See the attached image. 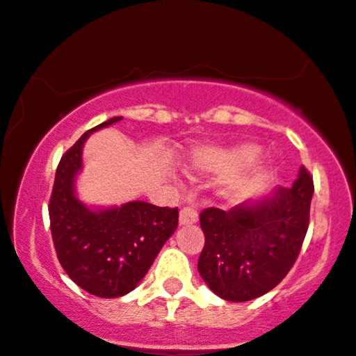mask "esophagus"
Masks as SVG:
<instances>
[{"label": "esophagus", "mask_w": 356, "mask_h": 356, "mask_svg": "<svg viewBox=\"0 0 356 356\" xmlns=\"http://www.w3.org/2000/svg\"><path fill=\"white\" fill-rule=\"evenodd\" d=\"M196 220H197V212L195 207H191V206L181 207V211H179V224L191 225V224H195Z\"/></svg>", "instance_id": "obj_1"}]
</instances>
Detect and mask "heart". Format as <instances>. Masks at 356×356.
Returning a JSON list of instances; mask_svg holds the SVG:
<instances>
[{"mask_svg": "<svg viewBox=\"0 0 356 356\" xmlns=\"http://www.w3.org/2000/svg\"><path fill=\"white\" fill-rule=\"evenodd\" d=\"M258 154L260 149L253 144H242L229 149L204 147L193 154L191 165L200 172L232 177L227 183V195L232 200H243L255 191L268 170L265 161H255Z\"/></svg>", "mask_w": 356, "mask_h": 356, "instance_id": "1", "label": "heart"}]
</instances>
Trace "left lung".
I'll return each instance as SVG.
<instances>
[{
    "instance_id": "1",
    "label": "left lung",
    "mask_w": 356,
    "mask_h": 356,
    "mask_svg": "<svg viewBox=\"0 0 356 356\" xmlns=\"http://www.w3.org/2000/svg\"><path fill=\"white\" fill-rule=\"evenodd\" d=\"M312 195V177L301 167L291 188L278 186L229 211H202L206 242L197 271L212 293L245 302L278 286L301 252Z\"/></svg>"
}]
</instances>
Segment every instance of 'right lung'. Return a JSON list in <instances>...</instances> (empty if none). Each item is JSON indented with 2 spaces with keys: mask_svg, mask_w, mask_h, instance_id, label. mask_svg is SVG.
Returning <instances> with one entry per match:
<instances>
[{
  "mask_svg": "<svg viewBox=\"0 0 356 356\" xmlns=\"http://www.w3.org/2000/svg\"><path fill=\"white\" fill-rule=\"evenodd\" d=\"M111 118L86 131L60 160L49 216L57 258L81 289L98 298H121L140 283L163 243L178 227V207L131 201L119 207L90 209L76 197L86 138L121 121Z\"/></svg>",
  "mask_w": 356,
  "mask_h": 356,
  "instance_id": "1",
  "label": "right lung"
}]
</instances>
